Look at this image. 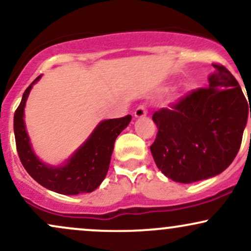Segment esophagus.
Returning a JSON list of instances; mask_svg holds the SVG:
<instances>
[{
	"mask_svg": "<svg viewBox=\"0 0 251 251\" xmlns=\"http://www.w3.org/2000/svg\"><path fill=\"white\" fill-rule=\"evenodd\" d=\"M148 114V107L145 105H139L134 111V117L135 118H143Z\"/></svg>",
	"mask_w": 251,
	"mask_h": 251,
	"instance_id": "1",
	"label": "esophagus"
}]
</instances>
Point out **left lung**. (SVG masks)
<instances>
[{"mask_svg": "<svg viewBox=\"0 0 251 251\" xmlns=\"http://www.w3.org/2000/svg\"><path fill=\"white\" fill-rule=\"evenodd\" d=\"M212 66L208 87L189 92L152 116L158 132L150 150L157 168L175 181L188 184L220 175L241 148L247 99L223 65Z\"/></svg>", "mask_w": 251, "mask_h": 251, "instance_id": "obj_1", "label": "left lung"}]
</instances>
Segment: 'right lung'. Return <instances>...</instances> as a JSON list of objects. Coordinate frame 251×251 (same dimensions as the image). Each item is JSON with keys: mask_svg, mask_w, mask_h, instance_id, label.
<instances>
[{"mask_svg": "<svg viewBox=\"0 0 251 251\" xmlns=\"http://www.w3.org/2000/svg\"><path fill=\"white\" fill-rule=\"evenodd\" d=\"M40 76H37L33 83H35ZM33 83L25 91L21 102L14 114L16 150L22 165L33 179L57 194L77 195L94 191L107 175L117 137L128 125L132 117L128 114L117 119L103 120L67 164L59 168H51L37 159L25 131L24 111Z\"/></svg>", "mask_w": 251, "mask_h": 251, "instance_id": "right-lung-1", "label": "right lung"}]
</instances>
